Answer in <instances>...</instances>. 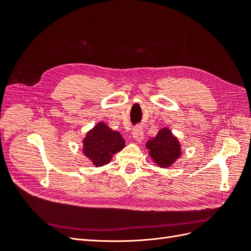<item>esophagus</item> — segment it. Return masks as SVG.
Returning a JSON list of instances; mask_svg holds the SVG:
<instances>
[{
  "mask_svg": "<svg viewBox=\"0 0 251 251\" xmlns=\"http://www.w3.org/2000/svg\"><path fill=\"white\" fill-rule=\"evenodd\" d=\"M132 135H133V138H134L136 141H137V142H141V141L143 140V130H142V127H140V126L134 127Z\"/></svg>",
  "mask_w": 251,
  "mask_h": 251,
  "instance_id": "1",
  "label": "esophagus"
}]
</instances>
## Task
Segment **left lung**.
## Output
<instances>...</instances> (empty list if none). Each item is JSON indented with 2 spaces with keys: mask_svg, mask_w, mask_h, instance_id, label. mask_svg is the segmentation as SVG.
Here are the masks:
<instances>
[{
  "mask_svg": "<svg viewBox=\"0 0 251 251\" xmlns=\"http://www.w3.org/2000/svg\"><path fill=\"white\" fill-rule=\"evenodd\" d=\"M149 155L160 168H170L181 156V146L168 127H162L156 137L151 138L146 146Z\"/></svg>",
  "mask_w": 251,
  "mask_h": 251,
  "instance_id": "1",
  "label": "left lung"
}]
</instances>
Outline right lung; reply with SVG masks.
<instances>
[{
  "instance_id": "obj_1",
  "label": "right lung",
  "mask_w": 251,
  "mask_h": 251,
  "mask_svg": "<svg viewBox=\"0 0 251 251\" xmlns=\"http://www.w3.org/2000/svg\"><path fill=\"white\" fill-rule=\"evenodd\" d=\"M83 155L95 166L108 164L113 155L125 148L126 141L119 132L113 131L104 123H98L82 140Z\"/></svg>"
}]
</instances>
